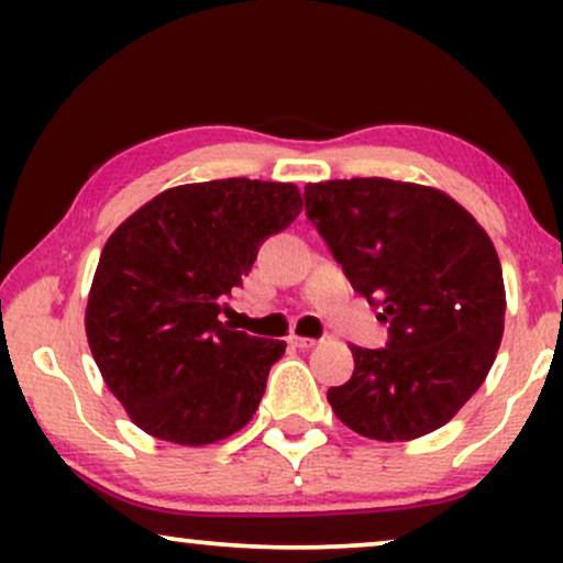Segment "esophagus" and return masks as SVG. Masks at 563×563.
I'll return each instance as SVG.
<instances>
[{
    "label": "esophagus",
    "mask_w": 563,
    "mask_h": 563,
    "mask_svg": "<svg viewBox=\"0 0 563 563\" xmlns=\"http://www.w3.org/2000/svg\"><path fill=\"white\" fill-rule=\"evenodd\" d=\"M289 343L297 345V349H314V345H318V341H314V338H302V335H291Z\"/></svg>",
    "instance_id": "34e87169"
}]
</instances>
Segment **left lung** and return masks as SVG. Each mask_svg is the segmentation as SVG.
<instances>
[{
  "label": "left lung",
  "mask_w": 563,
  "mask_h": 563,
  "mask_svg": "<svg viewBox=\"0 0 563 563\" xmlns=\"http://www.w3.org/2000/svg\"><path fill=\"white\" fill-rule=\"evenodd\" d=\"M305 210L351 287L382 307L384 349L351 345L328 402L358 435L412 441L445 426L487 379L505 282L484 228L443 191L391 179L307 184Z\"/></svg>",
  "instance_id": "1"
}]
</instances>
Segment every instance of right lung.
Returning <instances> with one entry per match:
<instances>
[{"label":"right lung","mask_w":563,"mask_h":563,"mask_svg":"<svg viewBox=\"0 0 563 563\" xmlns=\"http://www.w3.org/2000/svg\"><path fill=\"white\" fill-rule=\"evenodd\" d=\"M302 212L295 184L218 179L161 191L104 243L87 305L102 379L161 441L207 445L253 418L287 343L222 322L261 243Z\"/></svg>","instance_id":"add662e5"}]
</instances>
